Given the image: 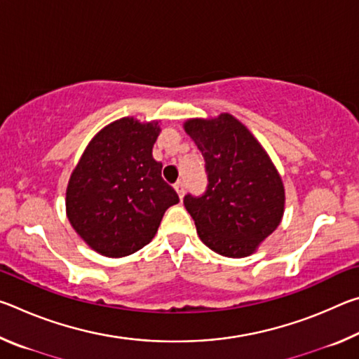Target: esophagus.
Segmentation results:
<instances>
[{
  "mask_svg": "<svg viewBox=\"0 0 359 359\" xmlns=\"http://www.w3.org/2000/svg\"><path fill=\"white\" fill-rule=\"evenodd\" d=\"M174 188H175V191H177L179 198H180V199L184 198V194H185V184H184V182H182V180L175 182V184H174Z\"/></svg>",
  "mask_w": 359,
  "mask_h": 359,
  "instance_id": "34e87169",
  "label": "esophagus"
}]
</instances>
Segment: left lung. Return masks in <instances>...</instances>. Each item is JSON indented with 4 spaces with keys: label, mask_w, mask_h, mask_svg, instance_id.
Returning <instances> with one entry per match:
<instances>
[{
    "label": "left lung",
    "mask_w": 359,
    "mask_h": 359,
    "mask_svg": "<svg viewBox=\"0 0 359 359\" xmlns=\"http://www.w3.org/2000/svg\"><path fill=\"white\" fill-rule=\"evenodd\" d=\"M185 131L201 150L208 174L205 191L184 198L199 238L223 257H247L282 220L280 175L252 133L233 115L188 120Z\"/></svg>",
    "instance_id": "1"
}]
</instances>
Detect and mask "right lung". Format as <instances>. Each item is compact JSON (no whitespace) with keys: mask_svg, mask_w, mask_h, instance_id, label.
Returning a JSON list of instances; mask_svg holds the SVG:
<instances>
[{"mask_svg":"<svg viewBox=\"0 0 359 359\" xmlns=\"http://www.w3.org/2000/svg\"><path fill=\"white\" fill-rule=\"evenodd\" d=\"M156 123L125 117L85 149L66 190V212L77 234L104 257L120 258L154 239L168 208L179 203L161 177L151 149Z\"/></svg>","mask_w":359,"mask_h":359,"instance_id":"add662e5","label":"right lung"}]
</instances>
